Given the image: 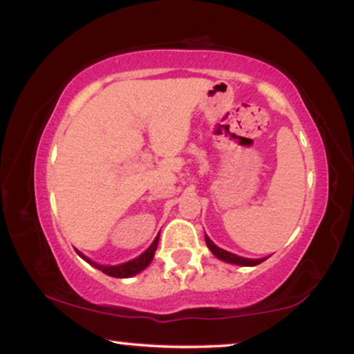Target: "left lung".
Instances as JSON below:
<instances>
[{"label":"left lung","mask_w":354,"mask_h":354,"mask_svg":"<svg viewBox=\"0 0 354 354\" xmlns=\"http://www.w3.org/2000/svg\"><path fill=\"white\" fill-rule=\"evenodd\" d=\"M205 240H206L207 248L212 251V254H214L216 258L225 261V263L239 264V266H258V264L263 263V261H266V258H263V259H250V258H241V256H236L234 253H229V251L222 250V248H219V246H216L214 243H212L211 239L207 235L205 236Z\"/></svg>","instance_id":"1"}]
</instances>
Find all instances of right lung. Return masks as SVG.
Masks as SVG:
<instances>
[{
    "label": "right lung",
    "instance_id": "right-lung-1",
    "mask_svg": "<svg viewBox=\"0 0 354 354\" xmlns=\"http://www.w3.org/2000/svg\"><path fill=\"white\" fill-rule=\"evenodd\" d=\"M158 241H159V235L154 239L151 246H149V248L145 251L143 254H140L138 258L129 261V263H124L119 266H101L98 263H95V261H91L90 258H86V256L82 254L80 251H77V250L75 251L82 259H85L86 263L91 264L98 270H101V272H104L106 275H111V277H118V279H125V277H132V275L142 272L145 268H148V264L151 263L154 258V251H156V248H158Z\"/></svg>",
    "mask_w": 354,
    "mask_h": 354
}]
</instances>
